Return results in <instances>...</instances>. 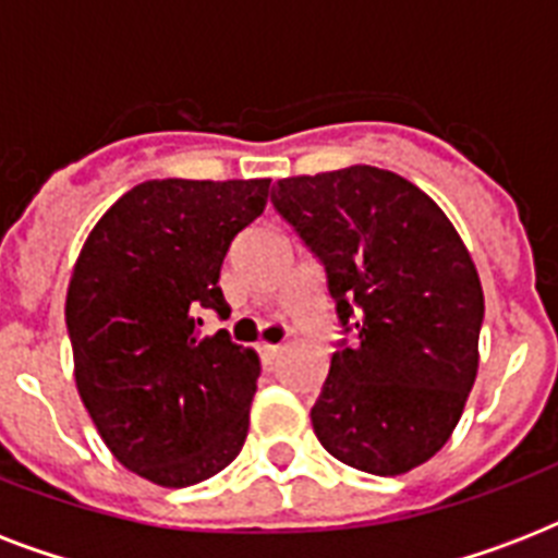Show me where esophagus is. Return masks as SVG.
<instances>
[{"label":"esophagus","mask_w":558,"mask_h":558,"mask_svg":"<svg viewBox=\"0 0 558 558\" xmlns=\"http://www.w3.org/2000/svg\"><path fill=\"white\" fill-rule=\"evenodd\" d=\"M280 344H269V341H260V344H257V353H260V359H263V365H275V359L280 356Z\"/></svg>","instance_id":"1"}]
</instances>
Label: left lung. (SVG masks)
I'll list each match as a JSON object with an SVG mask.
<instances>
[{
  "label": "left lung",
  "instance_id": "8db88e82",
  "mask_svg": "<svg viewBox=\"0 0 558 558\" xmlns=\"http://www.w3.org/2000/svg\"><path fill=\"white\" fill-rule=\"evenodd\" d=\"M271 202L318 254L353 330L310 411L315 437L348 466L405 475L446 446L475 385L472 254L428 193L371 165L280 179Z\"/></svg>",
  "mask_w": 558,
  "mask_h": 558
}]
</instances>
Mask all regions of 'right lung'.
Returning a JSON list of instances; mask_svg holds the SVG:
<instances>
[{"mask_svg":"<svg viewBox=\"0 0 558 558\" xmlns=\"http://www.w3.org/2000/svg\"><path fill=\"white\" fill-rule=\"evenodd\" d=\"M269 185L150 179L77 254L65 292L74 385L107 449L150 484H202L243 449L260 359L226 330L199 339L196 313H228L219 269Z\"/></svg>","mask_w":558,"mask_h":558,"instance_id":"1","label":"right lung"}]
</instances>
